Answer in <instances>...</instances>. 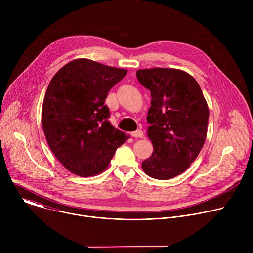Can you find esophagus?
I'll return each instance as SVG.
<instances>
[{
  "instance_id": "34e87169",
  "label": "esophagus",
  "mask_w": 253,
  "mask_h": 253,
  "mask_svg": "<svg viewBox=\"0 0 253 253\" xmlns=\"http://www.w3.org/2000/svg\"><path fill=\"white\" fill-rule=\"evenodd\" d=\"M131 136L132 137H135V138H143V132L142 130H136L135 132H132L131 133Z\"/></svg>"
}]
</instances>
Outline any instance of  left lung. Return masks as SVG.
<instances>
[{
  "instance_id": "8db88e82",
  "label": "left lung",
  "mask_w": 253,
  "mask_h": 253,
  "mask_svg": "<svg viewBox=\"0 0 253 253\" xmlns=\"http://www.w3.org/2000/svg\"><path fill=\"white\" fill-rule=\"evenodd\" d=\"M136 76L152 97L147 135L153 153L142 162V169L154 179L168 180L183 173L202 149L208 106L198 83L185 71L140 69Z\"/></svg>"
}]
</instances>
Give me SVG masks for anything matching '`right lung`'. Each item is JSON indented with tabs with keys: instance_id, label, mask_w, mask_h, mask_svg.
I'll return each instance as SVG.
<instances>
[{
	"instance_id": "1",
	"label": "right lung",
	"mask_w": 253,
	"mask_h": 253,
	"mask_svg": "<svg viewBox=\"0 0 253 253\" xmlns=\"http://www.w3.org/2000/svg\"><path fill=\"white\" fill-rule=\"evenodd\" d=\"M127 70L76 59L52 78L43 102L42 125L49 147L71 173L89 177L103 172L126 134L110 121L104 103Z\"/></svg>"
}]
</instances>
